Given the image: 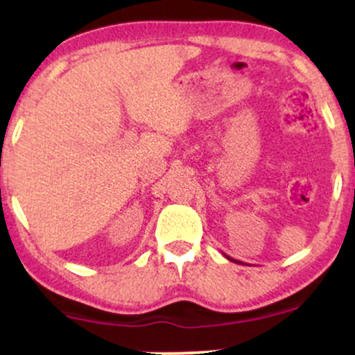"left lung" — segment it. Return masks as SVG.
I'll return each instance as SVG.
<instances>
[{
  "mask_svg": "<svg viewBox=\"0 0 355 355\" xmlns=\"http://www.w3.org/2000/svg\"><path fill=\"white\" fill-rule=\"evenodd\" d=\"M227 257V255H225ZM227 259H229V260H234V259H230V257H227ZM234 262H237V260H234ZM237 263H240V262H237Z\"/></svg>",
  "mask_w": 355,
  "mask_h": 355,
  "instance_id": "8db88e82",
  "label": "left lung"
}]
</instances>
